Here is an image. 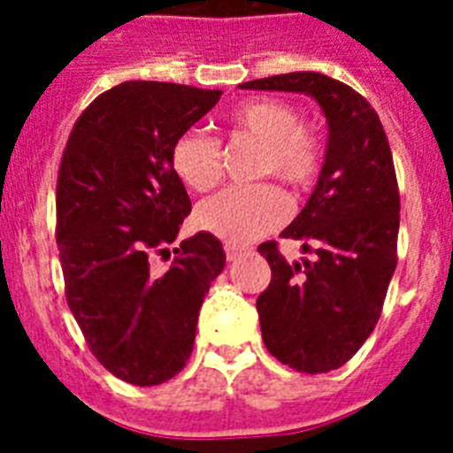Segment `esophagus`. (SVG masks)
Listing matches in <instances>:
<instances>
[{
	"label": "esophagus",
	"instance_id": "1",
	"mask_svg": "<svg viewBox=\"0 0 453 453\" xmlns=\"http://www.w3.org/2000/svg\"><path fill=\"white\" fill-rule=\"evenodd\" d=\"M245 251V247H238V245H224V254H226V261H235L240 254Z\"/></svg>",
	"mask_w": 453,
	"mask_h": 453
}]
</instances>
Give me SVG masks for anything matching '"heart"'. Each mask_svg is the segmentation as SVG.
<instances>
[{"instance_id":"1","label":"heart","mask_w":453,"mask_h":453,"mask_svg":"<svg viewBox=\"0 0 453 453\" xmlns=\"http://www.w3.org/2000/svg\"><path fill=\"white\" fill-rule=\"evenodd\" d=\"M229 122L263 142L261 172L292 188H306L322 167L318 134L299 124L297 111L279 99L261 97L240 104ZM172 172L190 190L206 192L219 179V147L213 138L186 131L170 150ZM288 218V202L272 183L231 186L197 206L195 222L202 231L242 245L276 229Z\"/></svg>"}]
</instances>
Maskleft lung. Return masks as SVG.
<instances>
[{
    "label": "left lung",
    "instance_id": "obj_1",
    "mask_svg": "<svg viewBox=\"0 0 453 453\" xmlns=\"http://www.w3.org/2000/svg\"><path fill=\"white\" fill-rule=\"evenodd\" d=\"M240 88L308 95L326 118L315 190L281 234L315 251V261L288 263L276 242H263L272 281L256 308L263 342L283 365L306 374L338 370L374 331L397 267L399 190L386 131L365 97L319 72Z\"/></svg>",
    "mask_w": 453,
    "mask_h": 453
}]
</instances>
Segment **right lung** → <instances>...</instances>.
<instances>
[{
  "label": "right lung",
  "mask_w": 453,
  "mask_h": 453,
  "mask_svg": "<svg viewBox=\"0 0 453 453\" xmlns=\"http://www.w3.org/2000/svg\"><path fill=\"white\" fill-rule=\"evenodd\" d=\"M219 95L119 83L83 111L63 151L56 242L67 303L97 361L134 386H158L183 370L203 295L226 261L222 242L199 231L174 250L165 274L150 263L190 215L170 165L172 145Z\"/></svg>",
  "instance_id": "obj_1"
}]
</instances>
